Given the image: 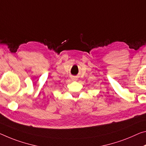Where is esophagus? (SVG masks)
<instances>
[{
    "label": "esophagus",
    "mask_w": 146,
    "mask_h": 146,
    "mask_svg": "<svg viewBox=\"0 0 146 146\" xmlns=\"http://www.w3.org/2000/svg\"><path fill=\"white\" fill-rule=\"evenodd\" d=\"M72 79H73V80H77V78H75V77H73V78H72Z\"/></svg>",
    "instance_id": "34e87169"
}]
</instances>
